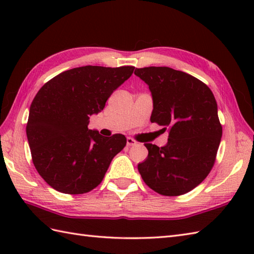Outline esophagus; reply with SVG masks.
I'll return each mask as SVG.
<instances>
[{
  "instance_id": "esophagus-1",
  "label": "esophagus",
  "mask_w": 254,
  "mask_h": 254,
  "mask_svg": "<svg viewBox=\"0 0 254 254\" xmlns=\"http://www.w3.org/2000/svg\"><path fill=\"white\" fill-rule=\"evenodd\" d=\"M127 146H134V145H136V141L132 137H127Z\"/></svg>"
}]
</instances>
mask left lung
<instances>
[{
    "instance_id": "obj_1",
    "label": "left lung",
    "mask_w": 254,
    "mask_h": 254,
    "mask_svg": "<svg viewBox=\"0 0 254 254\" xmlns=\"http://www.w3.org/2000/svg\"><path fill=\"white\" fill-rule=\"evenodd\" d=\"M134 74L152 93L150 121L169 131L166 146L144 144L148 156L138 171L155 192L182 195L207 177L216 160L223 134L216 99L206 84L171 67L136 68Z\"/></svg>"
}]
</instances>
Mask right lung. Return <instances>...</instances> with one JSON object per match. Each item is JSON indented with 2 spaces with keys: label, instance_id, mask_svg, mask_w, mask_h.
<instances>
[{
  "label": "right lung",
  "instance_id": "1",
  "mask_svg": "<svg viewBox=\"0 0 254 254\" xmlns=\"http://www.w3.org/2000/svg\"><path fill=\"white\" fill-rule=\"evenodd\" d=\"M134 66L86 65L62 72L38 91L26 133L32 163L55 190L83 194L104 179L115 156L127 145L122 134L104 137L88 128L89 116L131 76Z\"/></svg>",
  "mask_w": 254,
  "mask_h": 254
}]
</instances>
